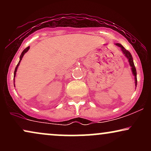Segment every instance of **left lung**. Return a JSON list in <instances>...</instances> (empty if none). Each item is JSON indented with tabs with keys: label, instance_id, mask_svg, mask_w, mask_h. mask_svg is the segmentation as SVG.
<instances>
[{
	"label": "left lung",
	"instance_id": "1",
	"mask_svg": "<svg viewBox=\"0 0 151 151\" xmlns=\"http://www.w3.org/2000/svg\"><path fill=\"white\" fill-rule=\"evenodd\" d=\"M116 45L117 46H119V47L121 48V50H122L123 53L125 55V56L126 58H128V60H129V62L130 63V65H131V70H132V72H133V74L134 75L135 77V84H136V86L137 85V77H136V67H135V65H134V63H133V58H132V55H131V53L129 52V51H128V50H126L125 48L122 45H121V44H119V43H117Z\"/></svg>",
	"mask_w": 151,
	"mask_h": 151
}]
</instances>
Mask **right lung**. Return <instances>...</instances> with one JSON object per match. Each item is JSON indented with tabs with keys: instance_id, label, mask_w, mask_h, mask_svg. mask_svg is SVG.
<instances>
[{
	"instance_id": "1",
	"label": "right lung",
	"mask_w": 151,
	"mask_h": 151,
	"mask_svg": "<svg viewBox=\"0 0 151 151\" xmlns=\"http://www.w3.org/2000/svg\"><path fill=\"white\" fill-rule=\"evenodd\" d=\"M29 49H30V47H26L25 50H23V51L22 52V53H21V55H20V61H19V62H18V65H17V66H16V67H15V72H14V77H15V74H16V71H17V69H18V66H19V65H20V61H21V60H22V57H23V55H25V53H26L27 52V50H28Z\"/></svg>"
}]
</instances>
